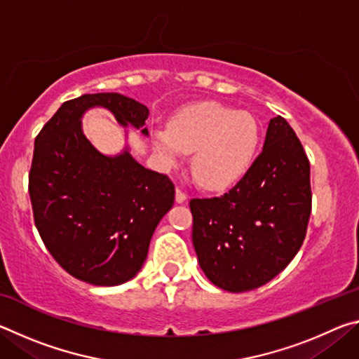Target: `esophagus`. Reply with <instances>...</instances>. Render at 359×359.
Segmentation results:
<instances>
[{
    "instance_id": "34e87169",
    "label": "esophagus",
    "mask_w": 359,
    "mask_h": 359,
    "mask_svg": "<svg viewBox=\"0 0 359 359\" xmlns=\"http://www.w3.org/2000/svg\"><path fill=\"white\" fill-rule=\"evenodd\" d=\"M185 199H187V193H185L184 190H182L180 187L175 188V201H177V203H184Z\"/></svg>"
}]
</instances>
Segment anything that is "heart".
Wrapping results in <instances>:
<instances>
[{"mask_svg":"<svg viewBox=\"0 0 359 359\" xmlns=\"http://www.w3.org/2000/svg\"><path fill=\"white\" fill-rule=\"evenodd\" d=\"M258 141V125L252 115L220 104L182 112L172 120L171 131L154 133L155 150L168 165L177 163L184 151H194V177L210 190L229 187L247 172Z\"/></svg>","mask_w":359,"mask_h":359,"instance_id":"obj_1","label":"heart"}]
</instances>
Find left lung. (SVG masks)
Listing matches in <instances>:
<instances>
[{"mask_svg": "<svg viewBox=\"0 0 359 359\" xmlns=\"http://www.w3.org/2000/svg\"><path fill=\"white\" fill-rule=\"evenodd\" d=\"M191 241L205 277L226 291L258 288L299 252L312 212L311 163L283 117L263 151L228 193L191 198Z\"/></svg>", "mask_w": 359, "mask_h": 359, "instance_id": "1", "label": "left lung"}]
</instances>
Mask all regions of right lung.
I'll return each mask as SVG.
<instances>
[{
	"instance_id": "obj_1",
	"label": "right lung",
	"mask_w": 359,
	"mask_h": 359,
	"mask_svg": "<svg viewBox=\"0 0 359 359\" xmlns=\"http://www.w3.org/2000/svg\"><path fill=\"white\" fill-rule=\"evenodd\" d=\"M93 106L107 107L125 126L142 128L149 117L147 106L120 93L63 102L36 136L28 193L36 228L57 263L79 280L112 287L142 267L175 190L166 174L145 169L128 151L111 158L90 144L81 115Z\"/></svg>"
}]
</instances>
